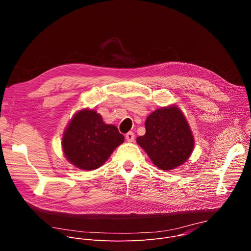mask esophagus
Segmentation results:
<instances>
[{
    "label": "esophagus",
    "mask_w": 251,
    "mask_h": 251,
    "mask_svg": "<svg viewBox=\"0 0 251 251\" xmlns=\"http://www.w3.org/2000/svg\"><path fill=\"white\" fill-rule=\"evenodd\" d=\"M125 138L128 142H133L134 139H135V135L133 132H128L126 135H125Z\"/></svg>",
    "instance_id": "1"
}]
</instances>
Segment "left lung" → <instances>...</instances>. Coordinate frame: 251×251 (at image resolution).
Segmentation results:
<instances>
[{"mask_svg": "<svg viewBox=\"0 0 251 251\" xmlns=\"http://www.w3.org/2000/svg\"><path fill=\"white\" fill-rule=\"evenodd\" d=\"M146 134L137 138L152 162L161 170H172L184 164L194 149L190 126L176 106L160 108L147 117Z\"/></svg>", "mask_w": 251, "mask_h": 251, "instance_id": "1", "label": "left lung"}]
</instances>
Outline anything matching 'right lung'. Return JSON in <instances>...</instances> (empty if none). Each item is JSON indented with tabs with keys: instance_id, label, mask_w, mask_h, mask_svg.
I'll return each instance as SVG.
<instances>
[{
	"instance_id": "obj_1",
	"label": "right lung",
	"mask_w": 251,
	"mask_h": 251,
	"mask_svg": "<svg viewBox=\"0 0 251 251\" xmlns=\"http://www.w3.org/2000/svg\"><path fill=\"white\" fill-rule=\"evenodd\" d=\"M124 142V136L114 125H107L93 110H81L71 119L63 138L66 159L82 170L102 166L114 149Z\"/></svg>"
}]
</instances>
